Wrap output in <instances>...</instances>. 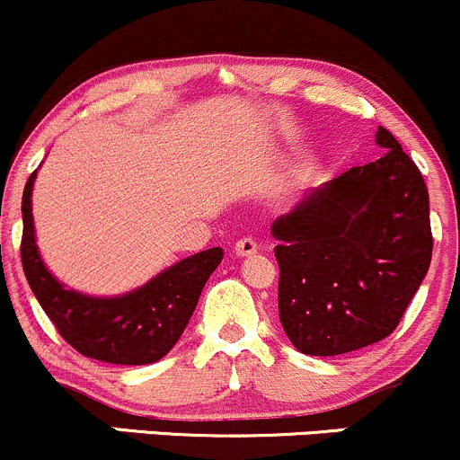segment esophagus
<instances>
[{
  "label": "esophagus",
  "instance_id": "34e87169",
  "mask_svg": "<svg viewBox=\"0 0 460 460\" xmlns=\"http://www.w3.org/2000/svg\"><path fill=\"white\" fill-rule=\"evenodd\" d=\"M234 252H236V256H252V254H256V252H259V243H256L252 236H245V239L236 241Z\"/></svg>",
  "mask_w": 460,
  "mask_h": 460
}]
</instances>
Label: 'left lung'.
I'll list each match as a JSON object with an SVG mask.
<instances>
[{"instance_id": "left-lung-1", "label": "left lung", "mask_w": 460, "mask_h": 460, "mask_svg": "<svg viewBox=\"0 0 460 460\" xmlns=\"http://www.w3.org/2000/svg\"><path fill=\"white\" fill-rule=\"evenodd\" d=\"M379 160L311 190L271 224L279 315L300 353L342 355L388 338L432 259L423 175L384 127Z\"/></svg>"}]
</instances>
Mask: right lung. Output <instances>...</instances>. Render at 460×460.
<instances>
[{
	"instance_id": "1",
	"label": "right lung",
	"mask_w": 460,
	"mask_h": 460,
	"mask_svg": "<svg viewBox=\"0 0 460 460\" xmlns=\"http://www.w3.org/2000/svg\"><path fill=\"white\" fill-rule=\"evenodd\" d=\"M34 177L37 171L28 177L22 199V265L32 294L61 338L85 358L110 364L140 367L164 358L184 333L224 250L210 248L181 259L142 288L113 298L67 289L43 265L34 241Z\"/></svg>"
}]
</instances>
